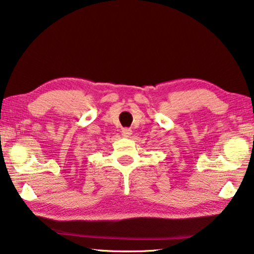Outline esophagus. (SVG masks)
I'll return each instance as SVG.
<instances>
[{"label":"esophagus","instance_id":"esophagus-1","mask_svg":"<svg viewBox=\"0 0 254 254\" xmlns=\"http://www.w3.org/2000/svg\"><path fill=\"white\" fill-rule=\"evenodd\" d=\"M131 134H132L131 128H122V135L124 138H128V136H131Z\"/></svg>","mask_w":254,"mask_h":254}]
</instances>
